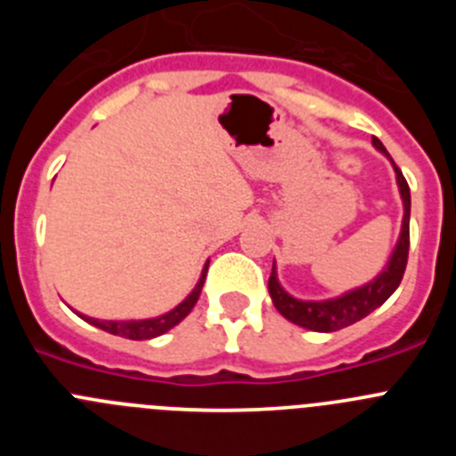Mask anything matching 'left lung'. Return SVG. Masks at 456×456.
Returning <instances> with one entry per match:
<instances>
[{
	"label": "left lung",
	"mask_w": 456,
	"mask_h": 456,
	"mask_svg": "<svg viewBox=\"0 0 456 456\" xmlns=\"http://www.w3.org/2000/svg\"><path fill=\"white\" fill-rule=\"evenodd\" d=\"M374 146L381 152H386L384 143L379 139H372ZM388 155V152H386ZM397 184H400L402 200H404V221H402V235L397 247H395L393 257H390L388 267L374 278L372 283L363 285V288L347 292L340 299L331 301H299L289 297L281 285H278L276 269H272V276H269V294H272L273 305L285 320L294 322L297 326H304L310 331L320 333H331L340 331L345 326H352L356 322H361L363 317H368L372 310H377L379 305L388 299L390 294L397 289V285L402 283L406 269V260H409V215H411V193L409 184H406L404 175L397 167Z\"/></svg>",
	"instance_id": "1"
}]
</instances>
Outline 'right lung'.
Listing matches in <instances>:
<instances>
[{"label":"right lung","instance_id":"right-lung-1","mask_svg":"<svg viewBox=\"0 0 456 456\" xmlns=\"http://www.w3.org/2000/svg\"><path fill=\"white\" fill-rule=\"evenodd\" d=\"M205 273H208V265H205L203 276H200V281L196 283V288H193V292L189 294L187 299H184L178 308H173L171 313L155 317V320L107 322V320H93V317H84V315L82 317L88 322V324L98 326V329H102V331H107V333H114V336L130 338V340H151V338L162 336V333H167L168 329H173L175 324H180V322H183L184 317L191 313V308L196 305V301H199V297H200V289H203Z\"/></svg>","mask_w":456,"mask_h":456}]
</instances>
